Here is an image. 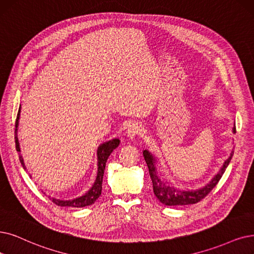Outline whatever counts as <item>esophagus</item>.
Segmentation results:
<instances>
[{
  "label": "esophagus",
  "instance_id": "1",
  "mask_svg": "<svg viewBox=\"0 0 254 254\" xmlns=\"http://www.w3.org/2000/svg\"><path fill=\"white\" fill-rule=\"evenodd\" d=\"M141 132H143V127H141L140 123H138V122H132L131 123L127 130H126V134L127 136L133 138L139 134H141Z\"/></svg>",
  "mask_w": 254,
  "mask_h": 254
}]
</instances>
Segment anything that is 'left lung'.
I'll return each instance as SVG.
<instances>
[{
  "mask_svg": "<svg viewBox=\"0 0 254 254\" xmlns=\"http://www.w3.org/2000/svg\"><path fill=\"white\" fill-rule=\"evenodd\" d=\"M233 132H236V127H233ZM143 154H144L145 160L147 162V166L149 169V174H150V177L152 180V185H153L154 195L156 196V198L161 202L162 204L169 205V206H174V205L195 204V203H197V202L205 198L211 191V190L217 186L222 175L224 174V172L232 158L233 151H231L230 156L225 160L224 165H223L221 170L218 172V174L211 179L209 184L206 185L204 188H201V189L195 190H176L173 187H171L167 181H161L156 174L155 158L153 157V155H152L147 150H145L143 152Z\"/></svg>",
  "mask_w": 254,
  "mask_h": 254,
  "instance_id": "obj_1",
  "label": "left lung"
}]
</instances>
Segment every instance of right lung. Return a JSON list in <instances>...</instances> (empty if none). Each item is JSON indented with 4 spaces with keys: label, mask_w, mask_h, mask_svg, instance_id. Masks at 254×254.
<instances>
[{
    "label": "right lung",
    "mask_w": 254,
    "mask_h": 254,
    "mask_svg": "<svg viewBox=\"0 0 254 254\" xmlns=\"http://www.w3.org/2000/svg\"><path fill=\"white\" fill-rule=\"evenodd\" d=\"M19 113H21V107L18 108V113L16 116V121H15V130H14V140H15V148L16 151L21 152L18 146V139L16 136V131H17V125H18V119H19ZM120 145V139L114 138L111 140L105 141L102 145H100L97 151V156H98V174L97 178L94 186L92 187L85 195L82 197L76 198L74 200H68V201H64V200H58L55 198H50V200L55 203L58 206H70V207H84L87 205H92L94 202L100 197L101 191H102V181H103V175H104V170L106 166V161L108 159V156L111 154L118 146ZM19 161L23 166L24 169H26L24 160L22 156L19 155Z\"/></svg>",
    "instance_id": "right-lung-1"
}]
</instances>
